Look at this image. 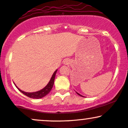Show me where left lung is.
Here are the masks:
<instances>
[{
	"label": "left lung",
	"mask_w": 128,
	"mask_h": 128,
	"mask_svg": "<svg viewBox=\"0 0 128 128\" xmlns=\"http://www.w3.org/2000/svg\"><path fill=\"white\" fill-rule=\"evenodd\" d=\"M76 93H77V94H78V95H80V96H82V95H81L80 94H79V93H78V92H76Z\"/></svg>",
	"instance_id": "left-lung-1"
}]
</instances>
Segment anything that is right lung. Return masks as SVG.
<instances>
[{
  "label": "right lung",
  "instance_id": "1",
  "mask_svg": "<svg viewBox=\"0 0 128 128\" xmlns=\"http://www.w3.org/2000/svg\"><path fill=\"white\" fill-rule=\"evenodd\" d=\"M56 71L57 70H56L54 73L53 75H52V76L51 78V79H50V81L49 82L48 84L44 89H42L40 90H39V91L35 92H26L22 91V90H20L18 88H17V87L16 88H17L18 89V90H19L20 92H22L23 94L26 95V96H27L28 97H30L32 98H34V99H39V98H42L44 97V96H46L47 94H48L49 93V92L51 90L52 87H53L54 84L55 77V74H56Z\"/></svg>",
  "mask_w": 128,
  "mask_h": 128
}]
</instances>
